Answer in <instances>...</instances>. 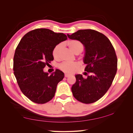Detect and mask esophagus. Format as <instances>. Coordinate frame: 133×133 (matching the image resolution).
Wrapping results in <instances>:
<instances>
[{
  "mask_svg": "<svg viewBox=\"0 0 133 133\" xmlns=\"http://www.w3.org/2000/svg\"><path fill=\"white\" fill-rule=\"evenodd\" d=\"M70 76H71V74H64V77H66V78L70 77Z\"/></svg>",
  "mask_w": 133,
  "mask_h": 133,
  "instance_id": "34e87169",
  "label": "esophagus"
}]
</instances>
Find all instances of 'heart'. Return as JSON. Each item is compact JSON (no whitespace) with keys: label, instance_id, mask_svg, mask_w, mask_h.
<instances>
[{"label":"heart","instance_id":"obj_1","mask_svg":"<svg viewBox=\"0 0 133 133\" xmlns=\"http://www.w3.org/2000/svg\"><path fill=\"white\" fill-rule=\"evenodd\" d=\"M66 44L68 46L70 50L75 54H78L83 51V44L82 42L78 40H70L67 42ZM62 45L58 44L54 47L52 51V55L55 60L58 61L60 59V53L62 50ZM80 63L78 62L73 63H66L63 62L59 65V69L64 72L72 73L78 69Z\"/></svg>","mask_w":133,"mask_h":133}]
</instances>
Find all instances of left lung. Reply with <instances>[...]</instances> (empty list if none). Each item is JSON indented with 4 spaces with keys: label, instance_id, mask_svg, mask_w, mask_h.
<instances>
[{
    "label": "left lung",
    "instance_id": "obj_1",
    "mask_svg": "<svg viewBox=\"0 0 133 133\" xmlns=\"http://www.w3.org/2000/svg\"><path fill=\"white\" fill-rule=\"evenodd\" d=\"M67 36L81 41L85 47L84 70L90 74L86 79L76 75V82L71 87L73 96L82 103H94L106 94L117 73L114 48L105 35L94 30H80Z\"/></svg>",
    "mask_w": 133,
    "mask_h": 133
}]
</instances>
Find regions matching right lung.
Instances as JSON below:
<instances>
[{
  "label": "right lung",
  "mask_w": 133,
  "mask_h": 133,
  "mask_svg": "<svg viewBox=\"0 0 133 133\" xmlns=\"http://www.w3.org/2000/svg\"><path fill=\"white\" fill-rule=\"evenodd\" d=\"M67 39L63 33L37 29L27 33L16 48L14 74L21 91L33 102L44 104L54 97L56 86L63 79L64 73L56 70L49 75L43 69L54 60V47Z\"/></svg>",
  "instance_id": "1"
}]
</instances>
